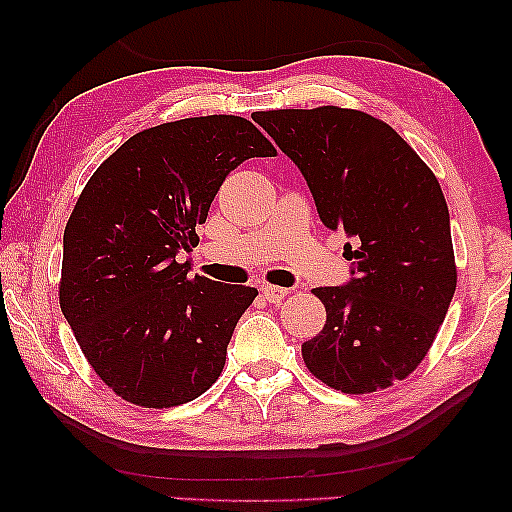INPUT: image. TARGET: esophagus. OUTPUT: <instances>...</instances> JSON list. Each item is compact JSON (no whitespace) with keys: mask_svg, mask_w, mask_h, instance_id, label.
I'll list each match as a JSON object with an SVG mask.
<instances>
[{"mask_svg":"<svg viewBox=\"0 0 512 512\" xmlns=\"http://www.w3.org/2000/svg\"><path fill=\"white\" fill-rule=\"evenodd\" d=\"M261 293L265 296V300H270V303H279V300H284V296H286V293H289V289H284V286L263 284L261 286Z\"/></svg>","mask_w":512,"mask_h":512,"instance_id":"1","label":"esophagus"}]
</instances>
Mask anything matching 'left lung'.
Listing matches in <instances>:
<instances>
[{
  "label": "left lung",
  "instance_id": "1",
  "mask_svg": "<svg viewBox=\"0 0 512 512\" xmlns=\"http://www.w3.org/2000/svg\"><path fill=\"white\" fill-rule=\"evenodd\" d=\"M254 121L296 163L321 223L352 240V277L314 289L326 324L303 342L305 366L342 394L391 387L422 363L457 289L438 179L394 128L363 111H256Z\"/></svg>",
  "mask_w": 512,
  "mask_h": 512
}]
</instances>
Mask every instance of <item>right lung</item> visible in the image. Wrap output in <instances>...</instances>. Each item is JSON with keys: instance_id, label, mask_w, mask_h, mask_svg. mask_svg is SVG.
<instances>
[{"instance_id": "1", "label": "right lung", "mask_w": 512, "mask_h": 512, "mask_svg": "<svg viewBox=\"0 0 512 512\" xmlns=\"http://www.w3.org/2000/svg\"><path fill=\"white\" fill-rule=\"evenodd\" d=\"M275 156L240 116L137 132L83 188L62 237L60 307L86 359L125 401L172 408L219 380L237 321L258 291L188 272L181 251L230 170Z\"/></svg>"}]
</instances>
